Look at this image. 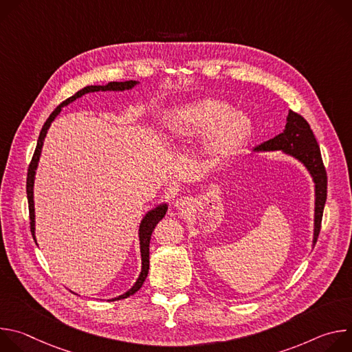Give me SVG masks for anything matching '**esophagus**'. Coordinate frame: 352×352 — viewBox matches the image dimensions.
Masks as SVG:
<instances>
[{"label":"esophagus","instance_id":"1","mask_svg":"<svg viewBox=\"0 0 352 352\" xmlns=\"http://www.w3.org/2000/svg\"><path fill=\"white\" fill-rule=\"evenodd\" d=\"M174 206L177 210H182V212H186L189 208H190V199L189 197H178L175 202H174Z\"/></svg>","mask_w":352,"mask_h":352}]
</instances>
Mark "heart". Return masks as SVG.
<instances>
[{
	"instance_id": "obj_1",
	"label": "heart",
	"mask_w": 352,
	"mask_h": 352,
	"mask_svg": "<svg viewBox=\"0 0 352 352\" xmlns=\"http://www.w3.org/2000/svg\"><path fill=\"white\" fill-rule=\"evenodd\" d=\"M167 132L177 142H195L200 138V157L210 167L224 164L236 156L252 135L250 118L214 98L192 100L171 109L167 114Z\"/></svg>"
}]
</instances>
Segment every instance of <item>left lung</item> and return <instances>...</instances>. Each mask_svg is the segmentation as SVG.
<instances>
[{"label": "left lung", "mask_w": 352, "mask_h": 352, "mask_svg": "<svg viewBox=\"0 0 352 352\" xmlns=\"http://www.w3.org/2000/svg\"><path fill=\"white\" fill-rule=\"evenodd\" d=\"M252 152H281L283 155L289 156L298 163L302 164L305 170L309 173L314 181L315 190V214L312 236V246H315L320 231L323 209L327 197V175L322 162L319 144L315 139V135L309 124L305 121L304 117H300L299 114L289 110L284 131L273 139H269L267 142L256 146Z\"/></svg>", "instance_id": "left-lung-1"}]
</instances>
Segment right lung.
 <instances>
[{
	"mask_svg": "<svg viewBox=\"0 0 352 352\" xmlns=\"http://www.w3.org/2000/svg\"><path fill=\"white\" fill-rule=\"evenodd\" d=\"M140 85V82L138 80H126V82H109L106 85H93V86H86L82 90H79L78 93H75L74 96H71L69 98H67L65 102H63L50 117L47 118V121L44 122L40 135H38V140H37V146L34 150L33 159L30 162L29 170H28V179H26V192H28V202H29V213H30V230H32V235L36 241V214H34V195H33V189H34V178H36V170L38 167V162H40V156H41V148H43V143L44 139L47 136V131L52 126L53 121L58 117V114L61 113V110L64 107H67L68 104L74 103L76 98H80L82 96L87 94V93H94V91H124V90H131L135 86ZM168 209V204L163 202L160 205H156L153 209H150L148 212H146V214L143 216V219L140 220L139 224V248H140V259H142V269H140V274L136 278L135 284L122 295L113 298L111 300H118V299H124L128 298L129 295L135 294L144 283L147 273H148V243H150V236H152V232L155 230V227L157 226V223L166 216ZM37 243V241H36ZM75 294V292H74Z\"/></svg>",
	"mask_w": 352,
	"mask_h": 352,
	"instance_id": "add662e5",
	"label": "right lung"
}]
</instances>
